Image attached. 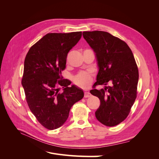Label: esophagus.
I'll return each mask as SVG.
<instances>
[{
    "mask_svg": "<svg viewBox=\"0 0 159 159\" xmlns=\"http://www.w3.org/2000/svg\"><path fill=\"white\" fill-rule=\"evenodd\" d=\"M91 93L89 92H85L84 93V98H85L91 97Z\"/></svg>",
    "mask_w": 159,
    "mask_h": 159,
    "instance_id": "esophagus-1",
    "label": "esophagus"
}]
</instances>
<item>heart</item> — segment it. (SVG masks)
<instances>
[{
	"label": "heart",
	"mask_w": 159,
	"mask_h": 159,
	"mask_svg": "<svg viewBox=\"0 0 159 159\" xmlns=\"http://www.w3.org/2000/svg\"><path fill=\"white\" fill-rule=\"evenodd\" d=\"M73 81L74 84L78 87L81 88H87L92 83L93 78L88 72L81 71L74 77Z\"/></svg>",
	"instance_id": "1"
}]
</instances>
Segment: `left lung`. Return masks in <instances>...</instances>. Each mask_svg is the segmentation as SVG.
<instances>
[{
    "instance_id": "1",
    "label": "left lung",
    "mask_w": 159,
    "mask_h": 159,
    "mask_svg": "<svg viewBox=\"0 0 159 159\" xmlns=\"http://www.w3.org/2000/svg\"><path fill=\"white\" fill-rule=\"evenodd\" d=\"M83 36L95 52L99 69L90 91L101 103L95 117L105 126L117 125L127 117L137 98L139 70L133 52L125 42L107 32H84ZM108 82L112 85L95 89Z\"/></svg>"
}]
</instances>
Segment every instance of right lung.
<instances>
[{"label": "right lung", "instance_id": "obj_1", "mask_svg": "<svg viewBox=\"0 0 159 159\" xmlns=\"http://www.w3.org/2000/svg\"><path fill=\"white\" fill-rule=\"evenodd\" d=\"M81 32L48 33L34 44L25 60L22 85L28 107L47 129L63 125L73 105L84 98V91L63 79L70 50L79 42ZM60 87L64 91L60 93Z\"/></svg>", "mask_w": 159, "mask_h": 159}]
</instances>
